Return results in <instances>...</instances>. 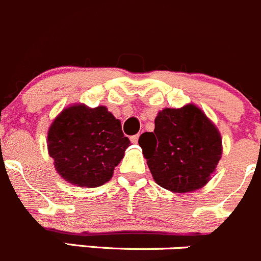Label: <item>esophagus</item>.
Here are the masks:
<instances>
[{
    "mask_svg": "<svg viewBox=\"0 0 261 261\" xmlns=\"http://www.w3.org/2000/svg\"><path fill=\"white\" fill-rule=\"evenodd\" d=\"M139 136H140V135H139V134H138V135H134V136H131V138H130L131 143H134V144H136V143H138V141H139Z\"/></svg>",
    "mask_w": 261,
    "mask_h": 261,
    "instance_id": "obj_1",
    "label": "esophagus"
}]
</instances>
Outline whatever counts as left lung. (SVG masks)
<instances>
[{"mask_svg": "<svg viewBox=\"0 0 261 261\" xmlns=\"http://www.w3.org/2000/svg\"><path fill=\"white\" fill-rule=\"evenodd\" d=\"M154 123V133H144L139 139L154 181L177 194L205 186L223 151L221 133L213 121L189 103L159 111Z\"/></svg>", "mask_w": 261, "mask_h": 261, "instance_id": "left-lung-1", "label": "left lung"}]
</instances>
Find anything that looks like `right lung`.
<instances>
[{"label": "right lung", "instance_id": "1", "mask_svg": "<svg viewBox=\"0 0 261 261\" xmlns=\"http://www.w3.org/2000/svg\"><path fill=\"white\" fill-rule=\"evenodd\" d=\"M130 146L117 120L106 106L75 103L60 112L47 133L48 154L57 173L79 187L110 181Z\"/></svg>", "mask_w": 261, "mask_h": 261}]
</instances>
